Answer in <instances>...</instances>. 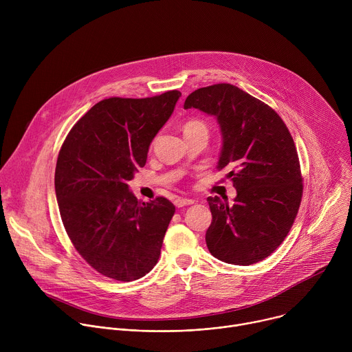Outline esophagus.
I'll return each instance as SVG.
<instances>
[{
    "label": "esophagus",
    "mask_w": 352,
    "mask_h": 352,
    "mask_svg": "<svg viewBox=\"0 0 352 352\" xmlns=\"http://www.w3.org/2000/svg\"><path fill=\"white\" fill-rule=\"evenodd\" d=\"M193 204H195L193 199H184V197H178L174 202V205L177 208H184V206H189V205H193Z\"/></svg>",
    "instance_id": "obj_1"
}]
</instances>
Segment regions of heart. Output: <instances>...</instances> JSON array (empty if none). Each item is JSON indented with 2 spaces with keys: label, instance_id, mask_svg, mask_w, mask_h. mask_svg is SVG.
<instances>
[{
  "label": "heart",
  "instance_id": "obj_1",
  "mask_svg": "<svg viewBox=\"0 0 352 352\" xmlns=\"http://www.w3.org/2000/svg\"><path fill=\"white\" fill-rule=\"evenodd\" d=\"M195 126H205V125H204L202 122H199V121H189V122L185 124L184 131H185V129H189V128H195Z\"/></svg>",
  "mask_w": 352,
  "mask_h": 352
}]
</instances>
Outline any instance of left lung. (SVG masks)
Segmentation results:
<instances>
[{
  "label": "left lung",
  "mask_w": 352,
  "mask_h": 352,
  "mask_svg": "<svg viewBox=\"0 0 352 352\" xmlns=\"http://www.w3.org/2000/svg\"><path fill=\"white\" fill-rule=\"evenodd\" d=\"M184 109L213 116L223 144L217 168L230 170L234 205L208 197L210 254L226 263L249 266L263 261L287 236L302 197V177L292 136L278 114L230 83L192 91Z\"/></svg>",
  "instance_id": "8db88e82"
}]
</instances>
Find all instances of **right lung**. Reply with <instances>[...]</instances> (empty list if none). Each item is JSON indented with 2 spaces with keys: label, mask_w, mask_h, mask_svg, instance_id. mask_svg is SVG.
Wrapping results in <instances>:
<instances>
[{
  "label": "right lung",
  "mask_w": 352,
  "mask_h": 352,
  "mask_svg": "<svg viewBox=\"0 0 352 352\" xmlns=\"http://www.w3.org/2000/svg\"><path fill=\"white\" fill-rule=\"evenodd\" d=\"M179 97L170 90L102 100L60 150L54 184L65 231L79 255L113 280H138L159 261L175 206L166 197L138 200L128 181L146 164L148 146Z\"/></svg>",
  "instance_id": "add662e5"
}]
</instances>
